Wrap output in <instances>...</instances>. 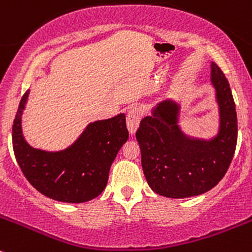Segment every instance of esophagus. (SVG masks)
Listing matches in <instances>:
<instances>
[{
  "instance_id": "1",
  "label": "esophagus",
  "mask_w": 252,
  "mask_h": 252,
  "mask_svg": "<svg viewBox=\"0 0 252 252\" xmlns=\"http://www.w3.org/2000/svg\"><path fill=\"white\" fill-rule=\"evenodd\" d=\"M141 113L138 108H130L126 113V126H128V130L130 134H134L138 129L139 123H140Z\"/></svg>"
}]
</instances>
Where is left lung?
<instances>
[{
	"instance_id": "left-lung-1",
	"label": "left lung",
	"mask_w": 252,
	"mask_h": 252,
	"mask_svg": "<svg viewBox=\"0 0 252 252\" xmlns=\"http://www.w3.org/2000/svg\"><path fill=\"white\" fill-rule=\"evenodd\" d=\"M212 82L220 111L219 134L209 141L192 140L177 126L178 106L165 101L153 116L141 119L136 140L141 166L154 192L170 198H187L209 191L224 177L238 141L235 102L220 67L212 63Z\"/></svg>"
}]
</instances>
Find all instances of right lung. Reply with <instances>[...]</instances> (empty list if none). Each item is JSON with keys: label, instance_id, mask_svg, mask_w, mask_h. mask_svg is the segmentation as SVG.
I'll return each instance as SVG.
<instances>
[{"label": "right lung", "instance_id": "1", "mask_svg": "<svg viewBox=\"0 0 252 252\" xmlns=\"http://www.w3.org/2000/svg\"><path fill=\"white\" fill-rule=\"evenodd\" d=\"M29 91L23 94L12 126L16 160L32 186L59 202L82 203L102 193L109 168L119 149L128 140L126 116L90 124L74 145L59 153L33 149L22 134L21 117Z\"/></svg>", "mask_w": 252, "mask_h": 252}]
</instances>
